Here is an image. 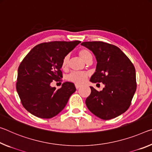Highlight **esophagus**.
Listing matches in <instances>:
<instances>
[{"instance_id":"obj_1","label":"esophagus","mask_w":152,"mask_h":152,"mask_svg":"<svg viewBox=\"0 0 152 152\" xmlns=\"http://www.w3.org/2000/svg\"><path fill=\"white\" fill-rule=\"evenodd\" d=\"M75 88H76V89H79V88H81V86L79 85V84L75 83Z\"/></svg>"}]
</instances>
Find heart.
<instances>
[{
  "label": "heart",
  "mask_w": 152,
  "mask_h": 152,
  "mask_svg": "<svg viewBox=\"0 0 152 152\" xmlns=\"http://www.w3.org/2000/svg\"><path fill=\"white\" fill-rule=\"evenodd\" d=\"M79 55L80 56L81 58L84 61L86 62L89 60H92V55L90 52L87 49H81L78 52ZM69 62V56H66L64 57L63 60L61 64V67L63 69H65L67 65H68ZM88 74L83 72H71V73L67 76V79L69 81L73 82L76 83H83L84 81L86 80Z\"/></svg>",
  "instance_id": "1"
}]
</instances>
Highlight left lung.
<instances>
[{
  "instance_id": "8db88e82",
  "label": "left lung",
  "mask_w": 152,
  "mask_h": 152,
  "mask_svg": "<svg viewBox=\"0 0 152 152\" xmlns=\"http://www.w3.org/2000/svg\"><path fill=\"white\" fill-rule=\"evenodd\" d=\"M81 45L96 57V72L92 83H102L100 91L90 87L86 100L89 110L103 120L117 117L127 110L135 93L136 73L133 63L117 46L103 42H85Z\"/></svg>"
}]
</instances>
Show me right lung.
Masks as SVG:
<instances>
[{
	"label": "right lung",
	"instance_id": "right-lung-1",
	"mask_svg": "<svg viewBox=\"0 0 152 152\" xmlns=\"http://www.w3.org/2000/svg\"><path fill=\"white\" fill-rule=\"evenodd\" d=\"M80 41L50 42L36 46L19 66L17 91L21 103L33 115L50 118L63 110L76 91L74 83L64 82L56 89L51 83L62 77L63 58Z\"/></svg>",
	"mask_w": 152,
	"mask_h": 152
}]
</instances>
